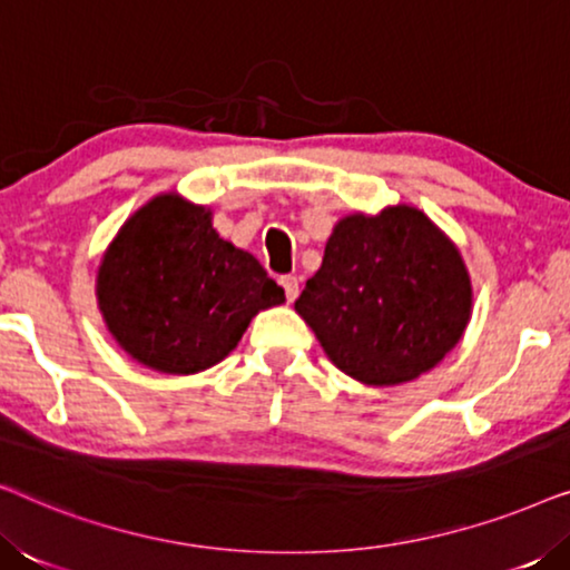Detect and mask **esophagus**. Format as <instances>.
Returning <instances> with one entry per match:
<instances>
[{
	"label": "esophagus",
	"mask_w": 570,
	"mask_h": 570,
	"mask_svg": "<svg viewBox=\"0 0 570 570\" xmlns=\"http://www.w3.org/2000/svg\"><path fill=\"white\" fill-rule=\"evenodd\" d=\"M279 285H283L285 298L287 301H295V295H298V277H295V275H283V277H279Z\"/></svg>",
	"instance_id": "1"
}]
</instances>
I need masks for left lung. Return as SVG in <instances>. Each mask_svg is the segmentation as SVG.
<instances>
[{"label":"left lung","mask_w":570,"mask_h":570,"mask_svg":"<svg viewBox=\"0 0 570 570\" xmlns=\"http://www.w3.org/2000/svg\"><path fill=\"white\" fill-rule=\"evenodd\" d=\"M470 308L462 256L412 207L345 217L295 301L330 361L371 386L431 371L462 337Z\"/></svg>","instance_id":"8db88e82"}]
</instances>
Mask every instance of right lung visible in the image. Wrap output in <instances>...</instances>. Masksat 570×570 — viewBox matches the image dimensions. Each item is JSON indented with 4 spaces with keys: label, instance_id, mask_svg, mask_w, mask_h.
<instances>
[{
    "label": "right lung",
    "instance_id": "add662e5",
    "mask_svg": "<svg viewBox=\"0 0 570 570\" xmlns=\"http://www.w3.org/2000/svg\"><path fill=\"white\" fill-rule=\"evenodd\" d=\"M116 342L163 373L220 363L252 316L285 291L248 252L217 236L205 207L166 194L124 225L98 272Z\"/></svg>",
    "mask_w": 570,
    "mask_h": 570
}]
</instances>
